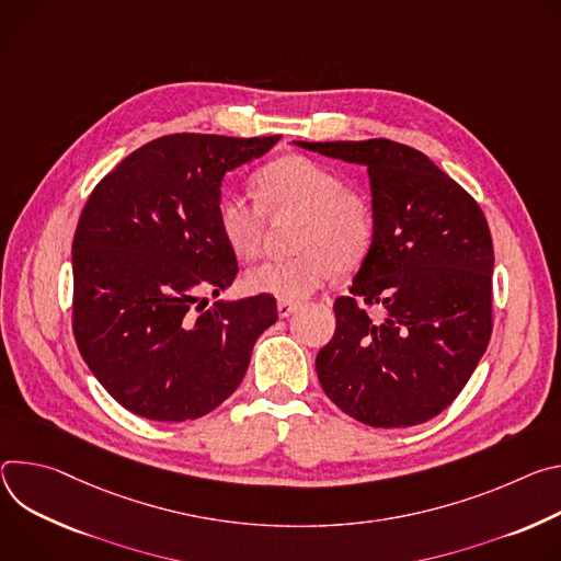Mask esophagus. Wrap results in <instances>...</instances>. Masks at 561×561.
Segmentation results:
<instances>
[{"instance_id": "1", "label": "esophagus", "mask_w": 561, "mask_h": 561, "mask_svg": "<svg viewBox=\"0 0 561 561\" xmlns=\"http://www.w3.org/2000/svg\"><path fill=\"white\" fill-rule=\"evenodd\" d=\"M278 317L280 319H289L294 312H298L300 305L298 302H287V300H278Z\"/></svg>"}]
</instances>
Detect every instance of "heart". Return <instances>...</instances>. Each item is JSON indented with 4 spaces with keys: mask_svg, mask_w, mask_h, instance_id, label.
<instances>
[{
    "mask_svg": "<svg viewBox=\"0 0 561 561\" xmlns=\"http://www.w3.org/2000/svg\"><path fill=\"white\" fill-rule=\"evenodd\" d=\"M256 203L225 194L216 205V225L240 261L261 254L265 216H298L291 259L270 261L244 276L252 294L298 302L312 296L334 270L363 261L375 236V216L367 201L343 190L341 178L305 156H285L254 175Z\"/></svg>",
    "mask_w": 561,
    "mask_h": 561,
    "instance_id": "obj_1",
    "label": "heart"
}]
</instances>
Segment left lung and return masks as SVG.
Here are the masks:
<instances>
[{"instance_id": "8db88e82", "label": "left lung", "mask_w": 561, "mask_h": 561, "mask_svg": "<svg viewBox=\"0 0 561 561\" xmlns=\"http://www.w3.org/2000/svg\"><path fill=\"white\" fill-rule=\"evenodd\" d=\"M294 145L367 167L375 216L350 296L334 300L336 332L317 356L321 388L365 425L425 423L457 399L490 341L488 222L412 147L386 138Z\"/></svg>"}]
</instances>
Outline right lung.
Masks as SVG:
<instances>
[{
	"mask_svg": "<svg viewBox=\"0 0 561 561\" xmlns=\"http://www.w3.org/2000/svg\"><path fill=\"white\" fill-rule=\"evenodd\" d=\"M280 138L173 134L124 158L73 238V334L102 388L151 421H190L240 386L276 298L216 300L236 256L216 225L225 173ZM199 307L196 308L195 305Z\"/></svg>",
	"mask_w": 561,
	"mask_h": 561,
	"instance_id": "add662e5",
	"label": "right lung"
}]
</instances>
